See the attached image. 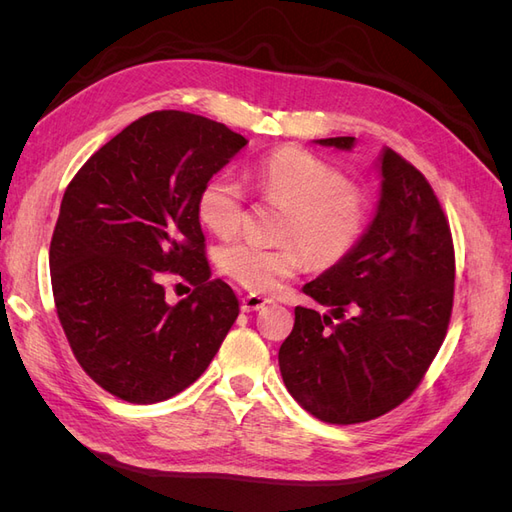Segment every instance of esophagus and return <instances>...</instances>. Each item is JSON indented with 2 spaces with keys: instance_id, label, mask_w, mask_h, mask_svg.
I'll use <instances>...</instances> for the list:
<instances>
[{
  "instance_id": "obj_1",
  "label": "esophagus",
  "mask_w": 512,
  "mask_h": 512,
  "mask_svg": "<svg viewBox=\"0 0 512 512\" xmlns=\"http://www.w3.org/2000/svg\"><path fill=\"white\" fill-rule=\"evenodd\" d=\"M269 303H273V299L262 297V294L250 292V294H245V297L241 299V309H243V312H256V309H262V307L269 305Z\"/></svg>"
}]
</instances>
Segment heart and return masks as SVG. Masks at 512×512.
Instances as JSON below:
<instances>
[{"label":"heart","instance_id":"1","mask_svg":"<svg viewBox=\"0 0 512 512\" xmlns=\"http://www.w3.org/2000/svg\"><path fill=\"white\" fill-rule=\"evenodd\" d=\"M258 194L286 209L277 247L232 241L218 252V267L232 282L254 292H271L297 275L309 260L318 271L344 262L359 245L369 220V200L342 168L303 147L286 145L252 170ZM198 220L213 235L232 237L241 228L245 192L241 183L218 173L205 181L196 200Z\"/></svg>","mask_w":512,"mask_h":512}]
</instances>
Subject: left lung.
<instances>
[{
	"instance_id": "1",
	"label": "left lung",
	"mask_w": 512,
	"mask_h": 512,
	"mask_svg": "<svg viewBox=\"0 0 512 512\" xmlns=\"http://www.w3.org/2000/svg\"><path fill=\"white\" fill-rule=\"evenodd\" d=\"M318 143L350 149L354 138ZM380 170L369 230L344 262L303 286L331 316L294 307L280 348L288 393L333 425L365 423L404 404L436 359L453 312L455 247L438 196L393 149H384ZM350 308L355 316L346 319Z\"/></svg>"
}]
</instances>
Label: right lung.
Here are the masks:
<instances>
[{"label": "right lung", "mask_w": 512, "mask_h": 512, "mask_svg": "<svg viewBox=\"0 0 512 512\" xmlns=\"http://www.w3.org/2000/svg\"><path fill=\"white\" fill-rule=\"evenodd\" d=\"M245 138L183 111L132 121L68 183L51 239L57 318L74 359L130 404L170 399L220 350L239 301L211 280L196 200ZM195 288L165 303L161 277Z\"/></svg>", "instance_id": "right-lung-1"}]
</instances>
